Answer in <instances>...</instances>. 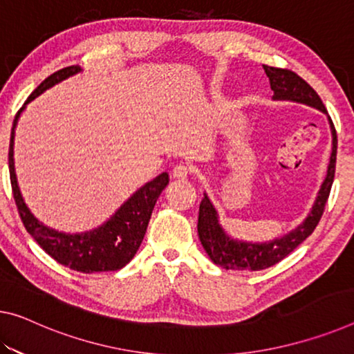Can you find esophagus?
Here are the masks:
<instances>
[{
  "label": "esophagus",
  "mask_w": 354,
  "mask_h": 354,
  "mask_svg": "<svg viewBox=\"0 0 354 354\" xmlns=\"http://www.w3.org/2000/svg\"><path fill=\"white\" fill-rule=\"evenodd\" d=\"M189 176H192V167L187 165H177L172 169L174 178H180V180H185V178H188Z\"/></svg>",
  "instance_id": "1"
}]
</instances>
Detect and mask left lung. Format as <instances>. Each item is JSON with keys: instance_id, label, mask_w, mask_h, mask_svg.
<instances>
[{"instance_id": "obj_1", "label": "left lung", "mask_w": 354, "mask_h": 354, "mask_svg": "<svg viewBox=\"0 0 354 354\" xmlns=\"http://www.w3.org/2000/svg\"><path fill=\"white\" fill-rule=\"evenodd\" d=\"M266 74H268L270 88L274 91V100L277 101H295L302 102V104L312 106L318 111L328 113L323 104L322 97L318 96L312 86L306 80L299 77L296 73L290 69H281L274 66H263ZM330 133H333V153H330V161L328 166V174L319 188V193L315 201L312 212H310L306 221L299 225L296 230L290 234L274 239L270 242L264 243H252L234 241L218 223V215L216 210L204 194V199L199 204V216H198V236L199 241L210 259L216 266H221L223 269L232 270H263L270 266L280 263L281 259L286 258L292 250L306 241V239L315 231V227L322 220L324 212V205L328 203L330 187L334 182L335 174V160H337V133L333 120L329 118Z\"/></svg>"}]
</instances>
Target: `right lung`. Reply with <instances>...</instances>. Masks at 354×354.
<instances>
[{"label":"right lung","instance_id":"add662e5","mask_svg":"<svg viewBox=\"0 0 354 354\" xmlns=\"http://www.w3.org/2000/svg\"><path fill=\"white\" fill-rule=\"evenodd\" d=\"M77 73H80V66H68L48 75L44 82L28 96L25 104H28L35 97L44 93L47 88H50L55 84L68 79L69 75ZM24 109L25 106L15 115L12 131H10L9 176L15 205H17L19 215L25 230L37 242V245L44 250L47 254H50L57 263L66 266V268L73 270L84 272V274H95V272H109L124 268L134 258L136 252H138L140 243H142L156 199H158L162 189L166 188V185L169 183L167 172L160 174L153 180L145 183L142 188H139L111 216V220H107L104 225L96 227L93 231L64 234L50 230V227L37 221L28 207H26L24 199H21L17 178H15L14 129L20 117V112Z\"/></svg>","mask_w":354,"mask_h":354}]
</instances>
